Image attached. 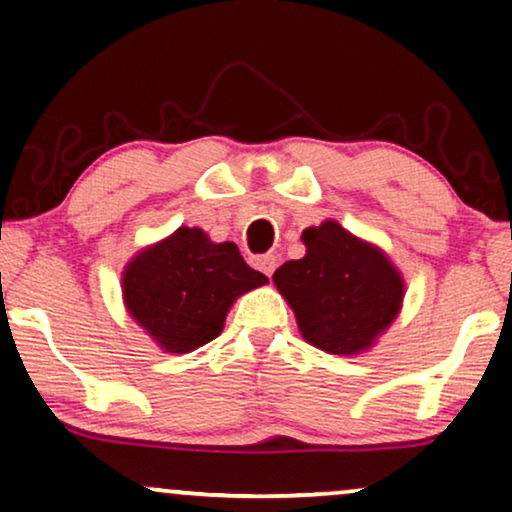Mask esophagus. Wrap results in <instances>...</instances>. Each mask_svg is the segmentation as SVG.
Wrapping results in <instances>:
<instances>
[{
  "label": "esophagus",
  "instance_id": "1",
  "mask_svg": "<svg viewBox=\"0 0 512 512\" xmlns=\"http://www.w3.org/2000/svg\"><path fill=\"white\" fill-rule=\"evenodd\" d=\"M256 268L263 272V275L272 277V272L277 268V256L275 254H265V256H258L256 258Z\"/></svg>",
  "mask_w": 512,
  "mask_h": 512
}]
</instances>
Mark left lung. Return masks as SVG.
<instances>
[{
    "label": "left lung",
    "instance_id": "1",
    "mask_svg": "<svg viewBox=\"0 0 512 512\" xmlns=\"http://www.w3.org/2000/svg\"><path fill=\"white\" fill-rule=\"evenodd\" d=\"M307 254L275 270L310 345L328 354H356L396 319L403 279L389 258L340 223L324 221L303 233Z\"/></svg>",
    "mask_w": 512,
    "mask_h": 512
}]
</instances>
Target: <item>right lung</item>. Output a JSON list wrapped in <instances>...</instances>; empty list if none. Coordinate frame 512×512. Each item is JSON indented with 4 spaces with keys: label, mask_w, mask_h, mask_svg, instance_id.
Masks as SVG:
<instances>
[{
    "label": "right lung",
    "mask_w": 512,
    "mask_h": 512,
    "mask_svg": "<svg viewBox=\"0 0 512 512\" xmlns=\"http://www.w3.org/2000/svg\"><path fill=\"white\" fill-rule=\"evenodd\" d=\"M268 284L233 242L216 244L200 228L181 226L144 249L123 272L132 317L165 352H193L223 331L237 296Z\"/></svg>",
    "instance_id": "obj_1"
}]
</instances>
